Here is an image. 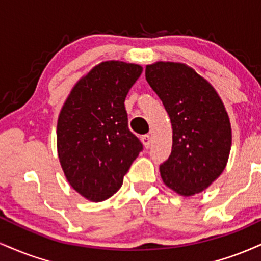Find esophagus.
Returning a JSON list of instances; mask_svg holds the SVG:
<instances>
[{
	"mask_svg": "<svg viewBox=\"0 0 261 261\" xmlns=\"http://www.w3.org/2000/svg\"><path fill=\"white\" fill-rule=\"evenodd\" d=\"M141 140H142V143H143L144 148H149L150 143H152V139H150V135H148V134L143 135V136L141 137Z\"/></svg>",
	"mask_w": 261,
	"mask_h": 261,
	"instance_id": "obj_1",
	"label": "esophagus"
}]
</instances>
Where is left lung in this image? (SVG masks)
<instances>
[{
	"label": "left lung",
	"mask_w": 261,
	"mask_h": 261,
	"mask_svg": "<svg viewBox=\"0 0 261 261\" xmlns=\"http://www.w3.org/2000/svg\"><path fill=\"white\" fill-rule=\"evenodd\" d=\"M146 80L163 102L172 126V148L161 164L168 187L182 196L202 192L224 171L231 125L214 87L180 63L146 67Z\"/></svg>",
	"instance_id": "left-lung-1"
}]
</instances>
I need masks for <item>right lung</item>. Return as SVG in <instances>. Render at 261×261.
Segmentation results:
<instances>
[{
	"label": "right lung",
	"instance_id": "right-lung-1",
	"mask_svg": "<svg viewBox=\"0 0 261 261\" xmlns=\"http://www.w3.org/2000/svg\"><path fill=\"white\" fill-rule=\"evenodd\" d=\"M142 67L100 63L75 85L57 125L61 165L69 184L92 202L117 193L143 144L128 128L125 98Z\"/></svg>",
	"mask_w": 261,
	"mask_h": 261
}]
</instances>
